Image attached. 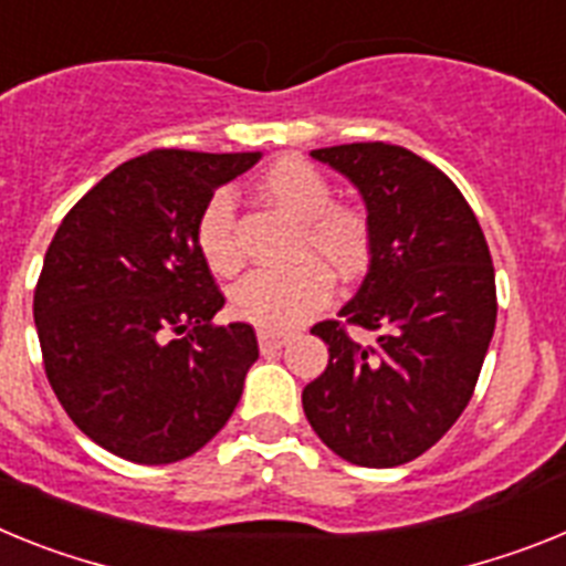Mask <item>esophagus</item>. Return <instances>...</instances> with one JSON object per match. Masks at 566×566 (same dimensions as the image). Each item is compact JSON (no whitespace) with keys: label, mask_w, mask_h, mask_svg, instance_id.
I'll return each instance as SVG.
<instances>
[{"label":"esophagus","mask_w":566,"mask_h":566,"mask_svg":"<svg viewBox=\"0 0 566 566\" xmlns=\"http://www.w3.org/2000/svg\"><path fill=\"white\" fill-rule=\"evenodd\" d=\"M290 342L287 333H273V331H259V347L262 350H279Z\"/></svg>","instance_id":"34e87169"}]
</instances>
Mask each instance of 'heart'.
Instances as JSON below:
<instances>
[{"label":"heart","instance_id":"obj_1","mask_svg":"<svg viewBox=\"0 0 566 566\" xmlns=\"http://www.w3.org/2000/svg\"><path fill=\"white\" fill-rule=\"evenodd\" d=\"M262 201L302 224L298 255L290 270H259L230 290V307L239 318L262 331H290L318 313L333 296V279L350 282L370 264L373 224L365 208L333 201V185L311 161L282 156L255 185ZM196 244L205 262L219 276L242 268V248L235 239V210L228 190H219L201 208L196 222Z\"/></svg>","mask_w":566,"mask_h":566}]
</instances>
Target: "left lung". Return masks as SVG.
<instances>
[{
  "mask_svg": "<svg viewBox=\"0 0 566 566\" xmlns=\"http://www.w3.org/2000/svg\"><path fill=\"white\" fill-rule=\"evenodd\" d=\"M365 199L373 255L342 322H318L327 370L304 387V416L358 467L419 459L473 396L495 331V270L461 190L439 167L385 142L311 150ZM344 323L379 333L356 345Z\"/></svg>",
  "mask_w": 566,
  "mask_h": 566,
  "instance_id": "left-lung-1",
  "label": "left lung"
}]
</instances>
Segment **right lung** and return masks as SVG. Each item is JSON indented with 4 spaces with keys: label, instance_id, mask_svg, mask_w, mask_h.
<instances>
[{
    "label": "right lung",
    "instance_id": "1",
    "mask_svg": "<svg viewBox=\"0 0 566 566\" xmlns=\"http://www.w3.org/2000/svg\"><path fill=\"white\" fill-rule=\"evenodd\" d=\"M262 154L150 150L87 190L62 219L33 293L59 405L107 453L136 464L193 455L228 424L259 358L224 307L196 222Z\"/></svg>",
    "mask_w": 566,
    "mask_h": 566
}]
</instances>
